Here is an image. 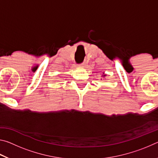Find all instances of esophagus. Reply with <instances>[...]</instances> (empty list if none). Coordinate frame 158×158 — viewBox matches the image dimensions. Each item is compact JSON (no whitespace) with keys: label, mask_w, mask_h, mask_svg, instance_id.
<instances>
[{"label":"esophagus","mask_w":158,"mask_h":158,"mask_svg":"<svg viewBox=\"0 0 158 158\" xmlns=\"http://www.w3.org/2000/svg\"><path fill=\"white\" fill-rule=\"evenodd\" d=\"M85 65H86V63L84 62V63H82L81 64H80L79 67H81V68H85V66H86Z\"/></svg>","instance_id":"34e87169"}]
</instances>
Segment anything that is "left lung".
<instances>
[{
	"label": "left lung",
	"instance_id": "8db88e82",
	"mask_svg": "<svg viewBox=\"0 0 158 158\" xmlns=\"http://www.w3.org/2000/svg\"><path fill=\"white\" fill-rule=\"evenodd\" d=\"M106 76V74H105V73H103L102 75V77H105Z\"/></svg>",
	"mask_w": 158,
	"mask_h": 158
}]
</instances>
